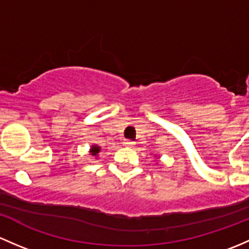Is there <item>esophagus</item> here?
I'll return each instance as SVG.
<instances>
[{
	"instance_id": "esophagus-1",
	"label": "esophagus",
	"mask_w": 249,
	"mask_h": 249,
	"mask_svg": "<svg viewBox=\"0 0 249 249\" xmlns=\"http://www.w3.org/2000/svg\"><path fill=\"white\" fill-rule=\"evenodd\" d=\"M124 145L125 147H133L134 146V142H132V140H124Z\"/></svg>"
}]
</instances>
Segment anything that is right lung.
<instances>
[{"label":"right lung","mask_w":249,"mask_h":249,"mask_svg":"<svg viewBox=\"0 0 249 249\" xmlns=\"http://www.w3.org/2000/svg\"><path fill=\"white\" fill-rule=\"evenodd\" d=\"M99 151H101V147H99L98 145H92V147H91V150H89V152H91L92 156H94V157H96V156H98Z\"/></svg>","instance_id":"obj_1"}]
</instances>
